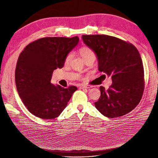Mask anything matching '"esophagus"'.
<instances>
[{
  "instance_id": "34e87169",
  "label": "esophagus",
  "mask_w": 158,
  "mask_h": 158,
  "mask_svg": "<svg viewBox=\"0 0 158 158\" xmlns=\"http://www.w3.org/2000/svg\"><path fill=\"white\" fill-rule=\"evenodd\" d=\"M89 86H88V85H80V89H84V88H89Z\"/></svg>"
}]
</instances>
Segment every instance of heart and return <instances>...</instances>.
Segmentation results:
<instances>
[{
    "mask_svg": "<svg viewBox=\"0 0 158 158\" xmlns=\"http://www.w3.org/2000/svg\"><path fill=\"white\" fill-rule=\"evenodd\" d=\"M79 53L80 56H82V58L84 60H85L89 59H95V54L94 51L88 47H81V48L79 49ZM72 59H73V54L72 53L68 54L65 58L64 63L66 64L69 63Z\"/></svg>",
    "mask_w": 158,
    "mask_h": 158,
    "instance_id": "1",
    "label": "heart"
}]
</instances>
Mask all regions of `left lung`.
<instances>
[{
    "mask_svg": "<svg viewBox=\"0 0 158 158\" xmlns=\"http://www.w3.org/2000/svg\"><path fill=\"white\" fill-rule=\"evenodd\" d=\"M82 38L96 55L98 70L112 80L108 89L100 86L95 107L109 118L131 112L140 102L144 89V66L138 49L130 43L107 35H83Z\"/></svg>",
    "mask_w": 158,
    "mask_h": 158,
    "instance_id": "left-lung-1",
    "label": "left lung"
}]
</instances>
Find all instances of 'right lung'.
<instances>
[{"label": "right lung", "instance_id": "right-lung-1", "mask_svg": "<svg viewBox=\"0 0 158 158\" xmlns=\"http://www.w3.org/2000/svg\"><path fill=\"white\" fill-rule=\"evenodd\" d=\"M79 37H44L27 45L18 57L15 81L20 99L31 113L43 119L60 115L68 104L74 85L67 88L51 83L52 73L62 69L66 55Z\"/></svg>", "mask_w": 158, "mask_h": 158}]
</instances>
